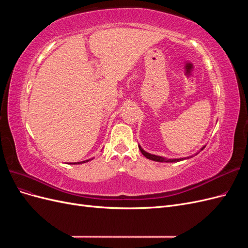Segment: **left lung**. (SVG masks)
I'll return each mask as SVG.
<instances>
[{
  "instance_id": "left-lung-1",
  "label": "left lung",
  "mask_w": 248,
  "mask_h": 248,
  "mask_svg": "<svg viewBox=\"0 0 248 248\" xmlns=\"http://www.w3.org/2000/svg\"><path fill=\"white\" fill-rule=\"evenodd\" d=\"M205 148V146L202 147L201 150H202ZM139 149L140 150V152H141V154L144 155L145 157H147L148 159H150V160H153V161H158V162H178V161H181V160H184V159H186V158H176V159H168V158H164V157H161V156H157V155H153V154H150V153H148V152H146L145 150H142L141 149V147L140 146H139ZM198 154V153H197ZM196 154V155H197ZM187 158H189V157H187Z\"/></svg>"
}]
</instances>
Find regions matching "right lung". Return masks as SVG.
<instances>
[{
    "label": "right lung",
    "mask_w": 248,
    "mask_h": 248,
    "mask_svg": "<svg viewBox=\"0 0 248 248\" xmlns=\"http://www.w3.org/2000/svg\"><path fill=\"white\" fill-rule=\"evenodd\" d=\"M92 159H93V158H92ZM89 160H91V159H88V160H85V161H80V162H78V164H80V163H85V162H88ZM73 164H77V163H76V162H74Z\"/></svg>",
    "instance_id": "1"
}]
</instances>
